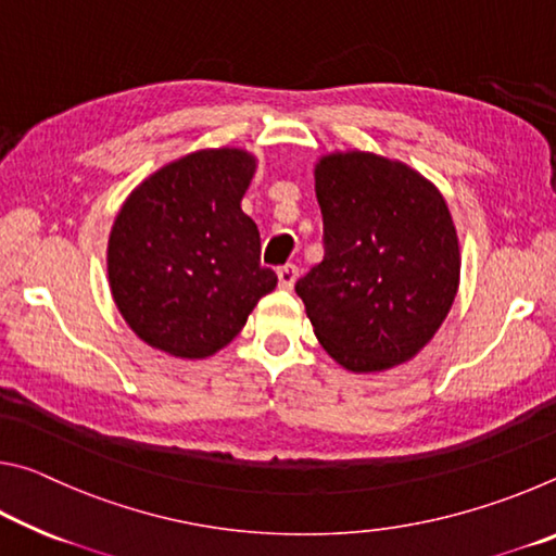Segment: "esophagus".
<instances>
[{
	"label": "esophagus",
	"instance_id": "34e87169",
	"mask_svg": "<svg viewBox=\"0 0 556 556\" xmlns=\"http://www.w3.org/2000/svg\"><path fill=\"white\" fill-rule=\"evenodd\" d=\"M277 277H279V287L281 289H291L294 287V281L299 277V267L296 265H285L277 269Z\"/></svg>",
	"mask_w": 556,
	"mask_h": 556
}]
</instances>
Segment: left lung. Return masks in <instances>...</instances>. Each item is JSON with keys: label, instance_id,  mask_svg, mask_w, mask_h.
<instances>
[{"label": "left lung", "instance_id": "obj_1", "mask_svg": "<svg viewBox=\"0 0 556 556\" xmlns=\"http://www.w3.org/2000/svg\"><path fill=\"white\" fill-rule=\"evenodd\" d=\"M324 260L296 281L318 343L353 372L407 363L444 324L460 252L439 188L370 152L316 164Z\"/></svg>", "mask_w": 556, "mask_h": 556}]
</instances>
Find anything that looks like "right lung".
<instances>
[{
	"instance_id": "add662e5",
	"label": "right lung",
	"mask_w": 556,
	"mask_h": 556,
	"mask_svg": "<svg viewBox=\"0 0 556 556\" xmlns=\"http://www.w3.org/2000/svg\"><path fill=\"white\" fill-rule=\"evenodd\" d=\"M242 149H201L139 184L108 242L112 299L131 331L174 357H208L277 287L240 201L255 174Z\"/></svg>"
}]
</instances>
